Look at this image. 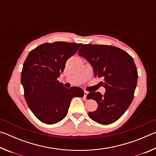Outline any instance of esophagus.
<instances>
[{"label":"esophagus","instance_id":"obj_1","mask_svg":"<svg viewBox=\"0 0 156 156\" xmlns=\"http://www.w3.org/2000/svg\"><path fill=\"white\" fill-rule=\"evenodd\" d=\"M88 93H89V92L87 91H84V99L86 98V97H87V96Z\"/></svg>","mask_w":156,"mask_h":156}]
</instances>
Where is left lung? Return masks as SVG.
Listing matches in <instances>:
<instances>
[{
  "instance_id": "obj_1",
  "label": "left lung",
  "mask_w": 156,
  "mask_h": 156,
  "mask_svg": "<svg viewBox=\"0 0 156 156\" xmlns=\"http://www.w3.org/2000/svg\"><path fill=\"white\" fill-rule=\"evenodd\" d=\"M78 55L88 60L94 76L102 78L106 89L104 96L90 92L87 99L98 103L97 109L89 117L101 125H110L122 116L133 100L138 81V71L128 53L118 47L103 44H84Z\"/></svg>"
}]
</instances>
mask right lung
Listing matches in <instances>:
<instances>
[{"instance_id": "1", "label": "right lung", "mask_w": 156, "mask_h": 156, "mask_svg": "<svg viewBox=\"0 0 156 156\" xmlns=\"http://www.w3.org/2000/svg\"><path fill=\"white\" fill-rule=\"evenodd\" d=\"M83 44L54 42L43 43L29 53L23 64L21 83L24 96L34 115L47 125L64 119L72 99L83 97L80 87H64L57 80L67 60Z\"/></svg>"}]
</instances>
